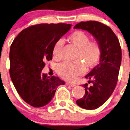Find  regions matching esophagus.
Returning a JSON list of instances; mask_svg holds the SVG:
<instances>
[{
	"mask_svg": "<svg viewBox=\"0 0 130 130\" xmlns=\"http://www.w3.org/2000/svg\"><path fill=\"white\" fill-rule=\"evenodd\" d=\"M66 84L67 86H70V87H75V84H71V83H66Z\"/></svg>",
	"mask_w": 130,
	"mask_h": 130,
	"instance_id": "1",
	"label": "esophagus"
}]
</instances>
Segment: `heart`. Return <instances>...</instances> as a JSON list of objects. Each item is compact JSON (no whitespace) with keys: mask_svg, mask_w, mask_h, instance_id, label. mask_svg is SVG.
<instances>
[{"mask_svg":"<svg viewBox=\"0 0 130 130\" xmlns=\"http://www.w3.org/2000/svg\"><path fill=\"white\" fill-rule=\"evenodd\" d=\"M68 41L78 50L75 62H63L57 67V72L60 77L68 81H73L78 76L85 72L86 67H94L99 62L101 57V48L96 41H90V37L83 31L72 32L68 38ZM64 44L63 40L59 39L53 45V56L55 59L61 58L62 51ZM82 60L83 62L80 61Z\"/></svg>","mask_w":130,"mask_h":130,"instance_id":"b5f03b06","label":"heart"}]
</instances>
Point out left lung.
I'll return each mask as SVG.
<instances>
[{
  "label": "left lung",
  "instance_id": "left-lung-1",
  "mask_svg": "<svg viewBox=\"0 0 130 130\" xmlns=\"http://www.w3.org/2000/svg\"><path fill=\"white\" fill-rule=\"evenodd\" d=\"M74 28L87 31L101 48L99 63L85 76L89 79V83H92V86L89 87L87 83L83 85L85 95L76 101L83 109H95L109 98L115 89L121 63V48L111 28L101 22L95 21L81 22L76 24Z\"/></svg>",
  "mask_w": 130,
  "mask_h": 130
}]
</instances>
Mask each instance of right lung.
<instances>
[{"label":"right lung","mask_w":130,"mask_h":130,"mask_svg":"<svg viewBox=\"0 0 130 130\" xmlns=\"http://www.w3.org/2000/svg\"><path fill=\"white\" fill-rule=\"evenodd\" d=\"M68 24H41L24 29L13 40L9 52V73L17 92L36 108L48 104L57 88L65 82L41 73L45 62L52 59L55 42L71 27Z\"/></svg>","instance_id":"obj_1"}]
</instances>
